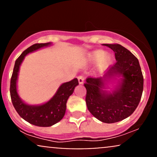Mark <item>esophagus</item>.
Instances as JSON below:
<instances>
[{
    "mask_svg": "<svg viewBox=\"0 0 157 157\" xmlns=\"http://www.w3.org/2000/svg\"><path fill=\"white\" fill-rule=\"evenodd\" d=\"M77 78H78L79 83H80V84H82V83H83V82H84V80H85V78H84L83 76H79L78 77H77Z\"/></svg>",
    "mask_w": 157,
    "mask_h": 157,
    "instance_id": "obj_1",
    "label": "esophagus"
}]
</instances>
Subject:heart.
<instances>
[{
	"instance_id": "heart-1",
	"label": "heart",
	"mask_w": 157,
	"mask_h": 157,
	"mask_svg": "<svg viewBox=\"0 0 157 157\" xmlns=\"http://www.w3.org/2000/svg\"><path fill=\"white\" fill-rule=\"evenodd\" d=\"M111 56L109 54H105L103 50L101 49L90 52L87 56V60L91 63H94L99 61L98 66L101 71L108 67V66L111 63Z\"/></svg>"
}]
</instances>
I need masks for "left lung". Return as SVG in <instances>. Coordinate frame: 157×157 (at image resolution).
Here are the masks:
<instances>
[{
    "instance_id": "obj_1",
    "label": "left lung",
    "mask_w": 157,
    "mask_h": 157,
    "mask_svg": "<svg viewBox=\"0 0 157 157\" xmlns=\"http://www.w3.org/2000/svg\"><path fill=\"white\" fill-rule=\"evenodd\" d=\"M115 53L116 63L103 77H88L86 102L90 113L105 123H113L131 116L136 110L143 91V76L138 59L120 44H103ZM122 76L121 83L112 93L102 90L104 82Z\"/></svg>"
}]
</instances>
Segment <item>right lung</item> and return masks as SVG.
<instances>
[{"label": "right lung", "instance_id": "right-lung-1", "mask_svg": "<svg viewBox=\"0 0 157 157\" xmlns=\"http://www.w3.org/2000/svg\"><path fill=\"white\" fill-rule=\"evenodd\" d=\"M52 43L35 44L29 47L19 56L15 61L10 82V96L12 104L17 113L23 120L40 127H49L60 121L64 117L66 109V102L70 95L72 94L75 86L79 84L77 78L69 82H64L49 101L40 105H27L21 100L17 92V80L20 66L25 56L39 48L46 47Z\"/></svg>", "mask_w": 157, "mask_h": 157}]
</instances>
